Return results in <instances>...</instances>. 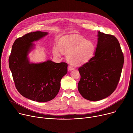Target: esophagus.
<instances>
[{"label":"esophagus","mask_w":133,"mask_h":133,"mask_svg":"<svg viewBox=\"0 0 133 133\" xmlns=\"http://www.w3.org/2000/svg\"><path fill=\"white\" fill-rule=\"evenodd\" d=\"M73 69H74V68L72 66H68V71H71V70H72Z\"/></svg>","instance_id":"1"}]
</instances>
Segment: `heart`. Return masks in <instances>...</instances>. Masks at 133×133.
<instances>
[{"mask_svg": "<svg viewBox=\"0 0 133 133\" xmlns=\"http://www.w3.org/2000/svg\"><path fill=\"white\" fill-rule=\"evenodd\" d=\"M52 51L56 57H61L63 53L66 55L69 63L81 66L92 59L96 51V45L80 35L72 34L62 38L58 45L54 46Z\"/></svg>", "mask_w": 133, "mask_h": 133, "instance_id": "obj_1", "label": "heart"}]
</instances>
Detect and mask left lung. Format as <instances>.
I'll list each match as a JSON object with an SVG mask.
<instances>
[{
  "label": "left lung",
  "instance_id": "8db88e82",
  "mask_svg": "<svg viewBox=\"0 0 133 133\" xmlns=\"http://www.w3.org/2000/svg\"><path fill=\"white\" fill-rule=\"evenodd\" d=\"M97 36L94 56L78 68V91L84 98L91 101L104 99L114 91L124 64L123 54L116 38L101 31Z\"/></svg>",
  "mask_w": 133,
  "mask_h": 133
}]
</instances>
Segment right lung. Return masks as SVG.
<instances>
[{"instance_id":"obj_1","label":"right lung","mask_w":133,"mask_h":133,"mask_svg":"<svg viewBox=\"0 0 133 133\" xmlns=\"http://www.w3.org/2000/svg\"><path fill=\"white\" fill-rule=\"evenodd\" d=\"M48 33L35 31L18 38L14 42L9 58L16 89L24 97L38 102L54 99L59 92L61 81L67 72L68 64L50 60L40 63H30L28 55L34 49L32 43Z\"/></svg>"}]
</instances>
